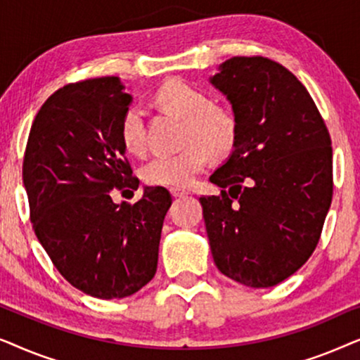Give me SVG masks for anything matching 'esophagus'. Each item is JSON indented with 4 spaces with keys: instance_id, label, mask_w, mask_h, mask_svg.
Wrapping results in <instances>:
<instances>
[{
    "instance_id": "obj_1",
    "label": "esophagus",
    "mask_w": 360,
    "mask_h": 360,
    "mask_svg": "<svg viewBox=\"0 0 360 360\" xmlns=\"http://www.w3.org/2000/svg\"><path fill=\"white\" fill-rule=\"evenodd\" d=\"M170 193H172V196H174V198H180V196L188 195V191L184 190V188H179V186H172Z\"/></svg>"
}]
</instances>
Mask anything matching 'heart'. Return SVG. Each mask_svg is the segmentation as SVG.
I'll return each instance as SVG.
<instances>
[{
    "label": "heart",
    "instance_id": "b5f03b06",
    "mask_svg": "<svg viewBox=\"0 0 360 360\" xmlns=\"http://www.w3.org/2000/svg\"><path fill=\"white\" fill-rule=\"evenodd\" d=\"M155 101L172 115L185 120L184 144L176 154H157L142 165L141 176L149 185L188 186L211 155H224L236 139V120L229 111L211 105L203 91L184 82L172 80L157 91ZM122 144L131 154L146 147V122L139 110L132 108L122 117Z\"/></svg>",
    "mask_w": 360,
    "mask_h": 360
}]
</instances>
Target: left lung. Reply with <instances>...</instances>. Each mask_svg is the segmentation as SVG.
I'll use <instances>...</instances> for the list:
<instances>
[{"mask_svg":"<svg viewBox=\"0 0 360 360\" xmlns=\"http://www.w3.org/2000/svg\"><path fill=\"white\" fill-rule=\"evenodd\" d=\"M210 83L236 120L233 152L201 196L216 267L252 288L293 275L316 248L333 198V147L302 82L264 57H233Z\"/></svg>","mask_w":360,"mask_h":360,"instance_id":"1","label":"left lung"}]
</instances>
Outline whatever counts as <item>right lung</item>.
I'll return each instance as SVG.
<instances>
[{"label": "right lung", "instance_id": "1", "mask_svg": "<svg viewBox=\"0 0 360 360\" xmlns=\"http://www.w3.org/2000/svg\"><path fill=\"white\" fill-rule=\"evenodd\" d=\"M132 96L117 77L72 83L44 103L32 122L22 184L32 229L62 277L90 297L124 298L154 278L172 196L144 186L134 205L112 188H134L122 117Z\"/></svg>", "mask_w": 360, "mask_h": 360}]
</instances>
